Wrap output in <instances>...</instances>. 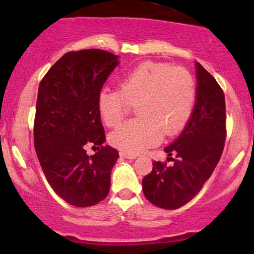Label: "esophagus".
I'll use <instances>...</instances> for the list:
<instances>
[{
  "label": "esophagus",
  "mask_w": 254,
  "mask_h": 254,
  "mask_svg": "<svg viewBox=\"0 0 254 254\" xmlns=\"http://www.w3.org/2000/svg\"><path fill=\"white\" fill-rule=\"evenodd\" d=\"M120 156H122L123 158H127V160H135L136 158V156L135 155H130V153H127V152H120Z\"/></svg>",
  "instance_id": "34e87169"
}]
</instances>
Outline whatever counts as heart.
<instances>
[{"instance_id": "1", "label": "heart", "mask_w": 254, "mask_h": 254, "mask_svg": "<svg viewBox=\"0 0 254 254\" xmlns=\"http://www.w3.org/2000/svg\"><path fill=\"white\" fill-rule=\"evenodd\" d=\"M119 89H103L97 108L107 127L124 120L131 104L139 117L113 131L109 141L130 155H137L160 142L162 136L179 134L190 119L196 84L187 68L145 61L118 78Z\"/></svg>"}]
</instances>
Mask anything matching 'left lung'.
Instances as JSON below:
<instances>
[{"label": "left lung", "instance_id": "1", "mask_svg": "<svg viewBox=\"0 0 254 254\" xmlns=\"http://www.w3.org/2000/svg\"><path fill=\"white\" fill-rule=\"evenodd\" d=\"M196 101L181 136L165 148L173 165L155 161L142 179L146 199L162 209L189 203L210 178L222 155L226 139V107L221 87L199 63ZM174 157L172 158V156Z\"/></svg>", "mask_w": 254, "mask_h": 254}]
</instances>
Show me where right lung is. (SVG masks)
Here are the masks:
<instances>
[{"label":"right lung","instance_id":"right-lung-1","mask_svg":"<svg viewBox=\"0 0 254 254\" xmlns=\"http://www.w3.org/2000/svg\"><path fill=\"white\" fill-rule=\"evenodd\" d=\"M119 56L99 49L70 51L59 59L38 89L34 147L49 184L73 206L96 205L111 188L119 153L106 141L97 98ZM101 145L88 156L85 145Z\"/></svg>","mask_w":254,"mask_h":254}]
</instances>
